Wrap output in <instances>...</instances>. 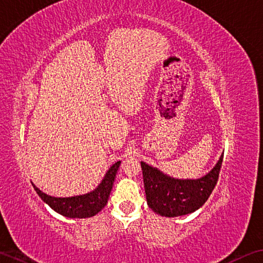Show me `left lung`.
<instances>
[{
    "instance_id": "left-lung-1",
    "label": "left lung",
    "mask_w": 263,
    "mask_h": 263,
    "mask_svg": "<svg viewBox=\"0 0 263 263\" xmlns=\"http://www.w3.org/2000/svg\"><path fill=\"white\" fill-rule=\"evenodd\" d=\"M224 154L208 174L198 180H178L141 161L147 203L156 214L177 217L202 206L215 189Z\"/></svg>"
}]
</instances>
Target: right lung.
I'll return each mask as SVG.
<instances>
[{
  "label": "right lung",
  "instance_id": "obj_1",
  "mask_svg": "<svg viewBox=\"0 0 263 263\" xmlns=\"http://www.w3.org/2000/svg\"><path fill=\"white\" fill-rule=\"evenodd\" d=\"M120 165L121 161H117L113 166H110V168L106 173L99 185L93 191L82 195L69 198H55L42 192L35 185H33V189L44 202H46L58 214L69 218H89L98 214L107 203Z\"/></svg>",
  "mask_w": 263,
  "mask_h": 263
}]
</instances>
